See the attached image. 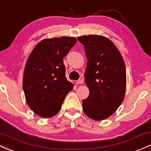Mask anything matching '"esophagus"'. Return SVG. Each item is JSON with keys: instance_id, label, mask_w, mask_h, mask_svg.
Listing matches in <instances>:
<instances>
[{"instance_id": "1", "label": "esophagus", "mask_w": 151, "mask_h": 151, "mask_svg": "<svg viewBox=\"0 0 151 151\" xmlns=\"http://www.w3.org/2000/svg\"><path fill=\"white\" fill-rule=\"evenodd\" d=\"M83 82H84V79L82 78V77H80L79 80H77V82H76V84H83Z\"/></svg>"}]
</instances>
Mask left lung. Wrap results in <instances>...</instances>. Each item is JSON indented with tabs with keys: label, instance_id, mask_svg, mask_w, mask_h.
Returning <instances> with one entry per match:
<instances>
[{
	"label": "left lung",
	"instance_id": "obj_1",
	"mask_svg": "<svg viewBox=\"0 0 151 151\" xmlns=\"http://www.w3.org/2000/svg\"><path fill=\"white\" fill-rule=\"evenodd\" d=\"M87 58L84 73L89 94L82 101L85 115L94 120L108 118L125 98L126 69L120 51L108 38L100 35L77 37Z\"/></svg>",
	"mask_w": 151,
	"mask_h": 151
}]
</instances>
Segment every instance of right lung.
<instances>
[{
	"instance_id": "add662e5",
	"label": "right lung",
	"mask_w": 151,
	"mask_h": 151,
	"mask_svg": "<svg viewBox=\"0 0 151 151\" xmlns=\"http://www.w3.org/2000/svg\"><path fill=\"white\" fill-rule=\"evenodd\" d=\"M77 41L69 36L44 39L28 57L23 89L28 105L40 117L57 115L66 95L73 89L74 84L65 77L63 59Z\"/></svg>"
}]
</instances>
